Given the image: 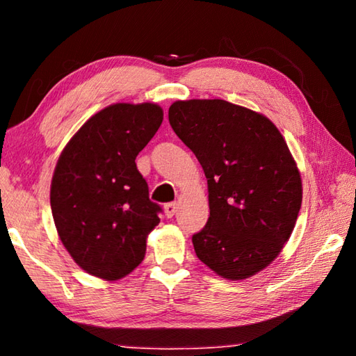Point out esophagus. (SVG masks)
Masks as SVG:
<instances>
[{"instance_id": "34e87169", "label": "esophagus", "mask_w": 356, "mask_h": 356, "mask_svg": "<svg viewBox=\"0 0 356 356\" xmlns=\"http://www.w3.org/2000/svg\"><path fill=\"white\" fill-rule=\"evenodd\" d=\"M177 209H179V207H177L176 202L166 204V206H165V213H166L168 218H172V216L177 213Z\"/></svg>"}]
</instances>
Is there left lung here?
<instances>
[{
	"label": "left lung",
	"instance_id": "1",
	"mask_svg": "<svg viewBox=\"0 0 356 356\" xmlns=\"http://www.w3.org/2000/svg\"><path fill=\"white\" fill-rule=\"evenodd\" d=\"M170 124L207 177L210 216L193 236L200 261L238 281L275 261L297 222L300 171L276 125L226 100H177Z\"/></svg>",
	"mask_w": 356,
	"mask_h": 356
}]
</instances>
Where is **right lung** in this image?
Wrapping results in <instances>:
<instances>
[{"label": "right lung", "instance_id": "add662e5", "mask_svg": "<svg viewBox=\"0 0 356 356\" xmlns=\"http://www.w3.org/2000/svg\"><path fill=\"white\" fill-rule=\"evenodd\" d=\"M163 120L156 104H114L94 114L59 155L50 204L58 236L84 272L124 278L143 262L161 207L135 159Z\"/></svg>", "mask_w": 356, "mask_h": 356}]
</instances>
